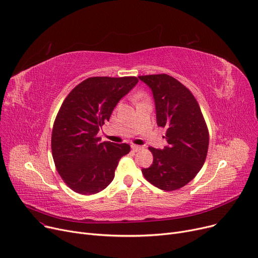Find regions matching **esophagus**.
<instances>
[{"label": "esophagus", "mask_w": 258, "mask_h": 258, "mask_svg": "<svg viewBox=\"0 0 258 258\" xmlns=\"http://www.w3.org/2000/svg\"><path fill=\"white\" fill-rule=\"evenodd\" d=\"M131 149L134 151V152H138L140 150L143 149L142 146H138V145H131Z\"/></svg>", "instance_id": "1"}]
</instances>
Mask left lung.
Here are the masks:
<instances>
[{"mask_svg": "<svg viewBox=\"0 0 258 258\" xmlns=\"http://www.w3.org/2000/svg\"><path fill=\"white\" fill-rule=\"evenodd\" d=\"M152 90L157 126L166 128L163 150L149 147L153 155L143 175L153 186L174 191L191 181L202 169L209 147V131L192 92L173 77H139Z\"/></svg>", "mask_w": 258, "mask_h": 258, "instance_id": "1", "label": "left lung"}]
</instances>
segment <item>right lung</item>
I'll return each instance as SVG.
<instances>
[{
	"label": "right lung",
	"instance_id": "add662e5",
	"mask_svg": "<svg viewBox=\"0 0 258 258\" xmlns=\"http://www.w3.org/2000/svg\"><path fill=\"white\" fill-rule=\"evenodd\" d=\"M138 82L137 77H93L66 96L53 124L51 151L58 174L71 190L91 195L113 180L118 161L130 146L101 143L97 133Z\"/></svg>",
	"mask_w": 258,
	"mask_h": 258
}]
</instances>
